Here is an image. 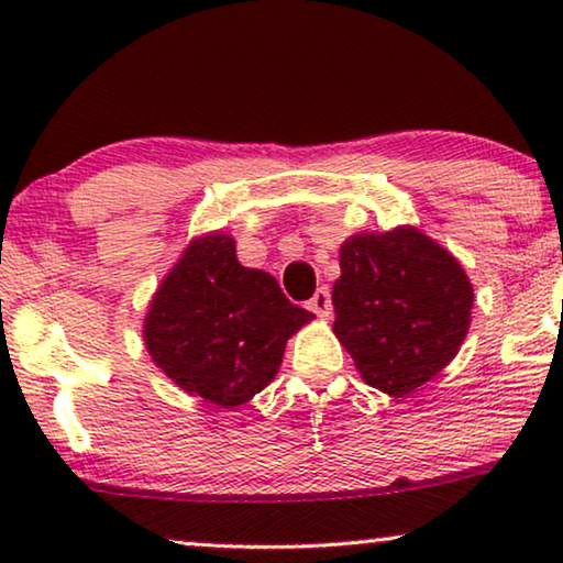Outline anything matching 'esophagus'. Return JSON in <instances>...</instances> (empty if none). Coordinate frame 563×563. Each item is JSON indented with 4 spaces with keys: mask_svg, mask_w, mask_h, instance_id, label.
<instances>
[{
    "mask_svg": "<svg viewBox=\"0 0 563 563\" xmlns=\"http://www.w3.org/2000/svg\"><path fill=\"white\" fill-rule=\"evenodd\" d=\"M307 310L318 314V318H328L330 310H333V305H330V289L320 287L318 291H314L310 302H307Z\"/></svg>",
    "mask_w": 563,
    "mask_h": 563,
    "instance_id": "esophagus-1",
    "label": "esophagus"
}]
</instances>
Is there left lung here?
<instances>
[{"mask_svg": "<svg viewBox=\"0 0 563 563\" xmlns=\"http://www.w3.org/2000/svg\"><path fill=\"white\" fill-rule=\"evenodd\" d=\"M472 302L464 268L420 230L341 245L333 330L368 387L402 397L433 379L464 343Z\"/></svg>", "mask_w": 563, "mask_h": 563, "instance_id": "obj_1", "label": "left lung"}]
</instances>
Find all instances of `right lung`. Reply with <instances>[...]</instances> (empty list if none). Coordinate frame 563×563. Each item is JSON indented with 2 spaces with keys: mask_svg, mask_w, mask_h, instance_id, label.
<instances>
[{
  "mask_svg": "<svg viewBox=\"0 0 563 563\" xmlns=\"http://www.w3.org/2000/svg\"><path fill=\"white\" fill-rule=\"evenodd\" d=\"M310 318L272 274L241 266L233 238L214 233L191 243L161 284L143 338L168 379L230 410L274 379L284 345Z\"/></svg>",
  "mask_w": 563,
  "mask_h": 563,
  "instance_id": "obj_1",
  "label": "right lung"
}]
</instances>
